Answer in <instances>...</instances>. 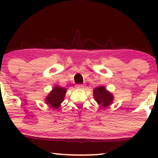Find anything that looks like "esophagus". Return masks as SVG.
<instances>
[{
  "label": "esophagus",
  "instance_id": "34e87169",
  "mask_svg": "<svg viewBox=\"0 0 158 158\" xmlns=\"http://www.w3.org/2000/svg\"><path fill=\"white\" fill-rule=\"evenodd\" d=\"M85 85H81V84H79V85H76V88H79V89H81V88H84Z\"/></svg>",
  "mask_w": 158,
  "mask_h": 158
}]
</instances>
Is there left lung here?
Listing matches in <instances>:
<instances>
[{"label":"left lung","mask_w":158,"mask_h":158,"mask_svg":"<svg viewBox=\"0 0 158 158\" xmlns=\"http://www.w3.org/2000/svg\"><path fill=\"white\" fill-rule=\"evenodd\" d=\"M94 97L96 102L104 108L110 106L113 102V94L108 91L104 86H99L94 88Z\"/></svg>","instance_id":"8db88e82"}]
</instances>
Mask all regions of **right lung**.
Returning <instances> with one entry per match:
<instances>
[{
  "label": "right lung",
  "mask_w": 158,
  "mask_h": 158,
  "mask_svg": "<svg viewBox=\"0 0 158 158\" xmlns=\"http://www.w3.org/2000/svg\"><path fill=\"white\" fill-rule=\"evenodd\" d=\"M66 91V88L56 85L45 99L46 103L54 109H58L60 107L61 103L64 101Z\"/></svg>",
  "instance_id": "obj_1"
}]
</instances>
